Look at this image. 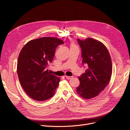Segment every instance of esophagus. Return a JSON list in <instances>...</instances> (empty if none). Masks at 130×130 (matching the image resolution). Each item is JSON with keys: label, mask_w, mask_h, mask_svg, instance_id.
<instances>
[{"label": "esophagus", "mask_w": 130, "mask_h": 130, "mask_svg": "<svg viewBox=\"0 0 130 130\" xmlns=\"http://www.w3.org/2000/svg\"><path fill=\"white\" fill-rule=\"evenodd\" d=\"M65 77L67 79H70L71 78H72L73 77H70V76H65Z\"/></svg>", "instance_id": "obj_1"}]
</instances>
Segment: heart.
Returning <instances> with one entry per match:
<instances>
[{
  "label": "heart",
  "mask_w": 130,
  "mask_h": 130,
  "mask_svg": "<svg viewBox=\"0 0 130 130\" xmlns=\"http://www.w3.org/2000/svg\"><path fill=\"white\" fill-rule=\"evenodd\" d=\"M72 46H75V45H73V44H72Z\"/></svg>",
  "instance_id": "1"
}]
</instances>
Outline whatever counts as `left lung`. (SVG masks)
Wrapping results in <instances>:
<instances>
[{
    "instance_id": "1",
    "label": "left lung",
    "mask_w": 130,
    "mask_h": 130,
    "mask_svg": "<svg viewBox=\"0 0 130 130\" xmlns=\"http://www.w3.org/2000/svg\"><path fill=\"white\" fill-rule=\"evenodd\" d=\"M77 41L81 48L82 64L88 68L78 78L80 84L77 91L80 96L89 99L98 96L108 85L112 72V60L101 42L91 38Z\"/></svg>"
}]
</instances>
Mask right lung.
Here are the masks:
<instances>
[{
	"instance_id": "obj_1",
	"label": "right lung",
	"mask_w": 130,
	"mask_h": 130,
	"mask_svg": "<svg viewBox=\"0 0 130 130\" xmlns=\"http://www.w3.org/2000/svg\"><path fill=\"white\" fill-rule=\"evenodd\" d=\"M64 42L43 37L28 42L18 56L17 72L20 83L31 98L45 101L53 97L60 78L50 73L47 67L54 57L56 48Z\"/></svg>"
}]
</instances>
